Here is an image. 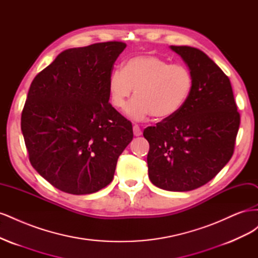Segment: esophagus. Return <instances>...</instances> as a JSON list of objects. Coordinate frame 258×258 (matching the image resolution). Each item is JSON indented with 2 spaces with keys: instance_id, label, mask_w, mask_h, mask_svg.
<instances>
[{
  "instance_id": "esophagus-1",
  "label": "esophagus",
  "mask_w": 258,
  "mask_h": 258,
  "mask_svg": "<svg viewBox=\"0 0 258 258\" xmlns=\"http://www.w3.org/2000/svg\"><path fill=\"white\" fill-rule=\"evenodd\" d=\"M134 135L136 137H140L142 135V131H141V129H140L138 124H134Z\"/></svg>"
}]
</instances>
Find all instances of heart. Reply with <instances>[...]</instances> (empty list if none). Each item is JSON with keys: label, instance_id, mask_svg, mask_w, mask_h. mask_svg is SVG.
I'll return each instance as SVG.
<instances>
[{"label": "heart", "instance_id": "heart-1", "mask_svg": "<svg viewBox=\"0 0 258 258\" xmlns=\"http://www.w3.org/2000/svg\"><path fill=\"white\" fill-rule=\"evenodd\" d=\"M192 75L188 68L169 62L154 54L130 58L122 70H114L108 79V96L112 105L122 110L134 93L136 98L127 115L142 120L153 115L157 119L174 116L188 100L192 89Z\"/></svg>", "mask_w": 258, "mask_h": 258}]
</instances>
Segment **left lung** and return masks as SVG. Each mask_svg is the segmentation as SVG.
Masks as SVG:
<instances>
[{
  "instance_id": "8db88e82",
  "label": "left lung",
  "mask_w": 258,
  "mask_h": 258,
  "mask_svg": "<svg viewBox=\"0 0 258 258\" xmlns=\"http://www.w3.org/2000/svg\"><path fill=\"white\" fill-rule=\"evenodd\" d=\"M170 49L190 71L192 89L174 116L144 130L148 177L161 189L188 191L207 184L230 160L240 114L229 79L212 59L190 46Z\"/></svg>"
}]
</instances>
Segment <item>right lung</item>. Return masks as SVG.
Masks as SVG:
<instances>
[{
  "label": "right lung",
  "instance_id": "1",
  "mask_svg": "<svg viewBox=\"0 0 258 258\" xmlns=\"http://www.w3.org/2000/svg\"><path fill=\"white\" fill-rule=\"evenodd\" d=\"M124 48L106 42L67 49L31 83L21 114L30 162L62 191L107 186L132 141L131 122L108 103V79Z\"/></svg>",
  "mask_w": 258,
  "mask_h": 258
}]
</instances>
